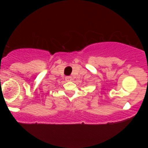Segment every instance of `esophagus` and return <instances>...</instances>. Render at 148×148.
<instances>
[{"label":"esophagus","instance_id":"esophagus-1","mask_svg":"<svg viewBox=\"0 0 148 148\" xmlns=\"http://www.w3.org/2000/svg\"><path fill=\"white\" fill-rule=\"evenodd\" d=\"M65 79L67 80V81H71V80H72V77H71V76H66L65 77Z\"/></svg>","mask_w":148,"mask_h":148}]
</instances>
